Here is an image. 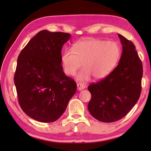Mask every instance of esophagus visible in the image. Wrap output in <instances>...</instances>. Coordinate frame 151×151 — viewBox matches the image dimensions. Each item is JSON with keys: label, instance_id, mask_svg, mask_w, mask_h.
<instances>
[{"label": "esophagus", "instance_id": "obj_1", "mask_svg": "<svg viewBox=\"0 0 151 151\" xmlns=\"http://www.w3.org/2000/svg\"><path fill=\"white\" fill-rule=\"evenodd\" d=\"M77 90H78V91H81V90H83V89H84L85 88V86L83 84L78 83V84H77Z\"/></svg>", "mask_w": 151, "mask_h": 151}]
</instances>
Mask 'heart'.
Listing matches in <instances>:
<instances>
[{
	"instance_id": "b5f03b06",
	"label": "heart",
	"mask_w": 151,
	"mask_h": 151,
	"mask_svg": "<svg viewBox=\"0 0 151 151\" xmlns=\"http://www.w3.org/2000/svg\"><path fill=\"white\" fill-rule=\"evenodd\" d=\"M121 55L120 48L116 42L98 39L79 41L71 49H66L62 55L63 69L68 76H74L81 67L83 68L77 76L82 83L101 79L115 68Z\"/></svg>"
}]
</instances>
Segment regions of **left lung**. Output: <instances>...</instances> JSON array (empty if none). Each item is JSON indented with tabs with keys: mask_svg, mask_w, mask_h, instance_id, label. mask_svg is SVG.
<instances>
[{
	"mask_svg": "<svg viewBox=\"0 0 151 151\" xmlns=\"http://www.w3.org/2000/svg\"><path fill=\"white\" fill-rule=\"evenodd\" d=\"M122 53L116 67L106 77L88 87L91 99L88 108L91 115L110 123L124 117L139 99L142 63L130 41L118 34Z\"/></svg>",
	"mask_w": 151,
	"mask_h": 151,
	"instance_id": "left-lung-1",
	"label": "left lung"
}]
</instances>
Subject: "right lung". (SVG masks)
Segmentation results:
<instances>
[{
  "label": "right lung",
  "instance_id": "obj_1",
  "mask_svg": "<svg viewBox=\"0 0 151 151\" xmlns=\"http://www.w3.org/2000/svg\"><path fill=\"white\" fill-rule=\"evenodd\" d=\"M71 35L42 30L22 50L17 58L14 84L23 111L40 122H53L65 111L77 85L65 76L62 48Z\"/></svg>",
  "mask_w": 151,
  "mask_h": 151
}]
</instances>
